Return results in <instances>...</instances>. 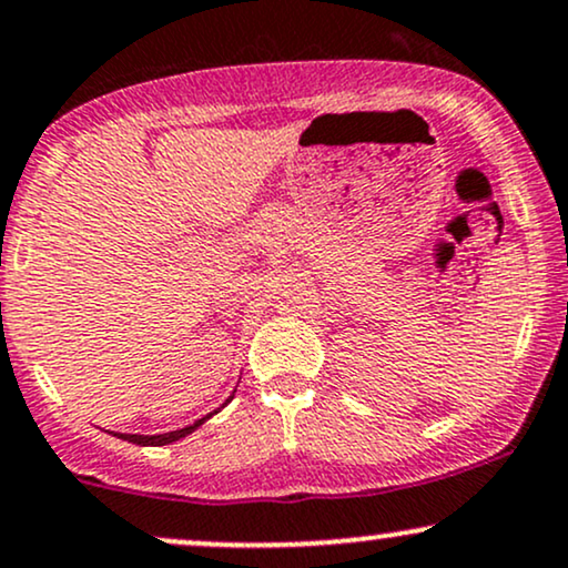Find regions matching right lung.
Segmentation results:
<instances>
[{
  "label": "right lung",
  "mask_w": 568,
  "mask_h": 568,
  "mask_svg": "<svg viewBox=\"0 0 568 568\" xmlns=\"http://www.w3.org/2000/svg\"><path fill=\"white\" fill-rule=\"evenodd\" d=\"M232 396H235V392L230 394V399H232ZM227 402H224V405H227ZM214 413H216V409H214ZM214 413H211V415H214ZM211 415H203V418H197L195 423H190V426L176 428V432H166V434H153V436H148V434H113V436H119V439H126V442H132V444H140V447H163V444L180 442V439H184V436H190L193 432H197V428H201L203 423L211 418Z\"/></svg>",
  "instance_id": "1"
}]
</instances>
